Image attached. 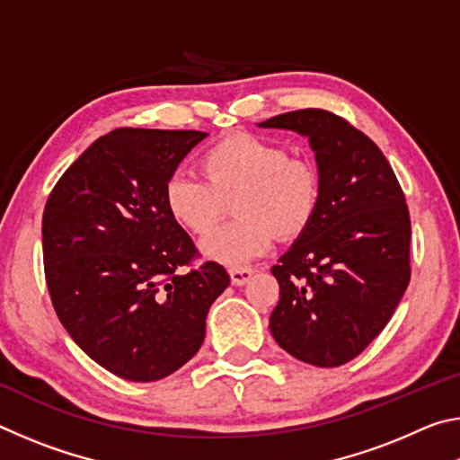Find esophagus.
Returning a JSON list of instances; mask_svg holds the SVG:
<instances>
[{
    "instance_id": "34e87169",
    "label": "esophagus",
    "mask_w": 460,
    "mask_h": 460,
    "mask_svg": "<svg viewBox=\"0 0 460 460\" xmlns=\"http://www.w3.org/2000/svg\"><path fill=\"white\" fill-rule=\"evenodd\" d=\"M255 274L253 268H247V266H241V268H231L229 270V276H231V282L235 286H243L247 284L252 276Z\"/></svg>"
}]
</instances>
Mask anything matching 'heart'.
<instances>
[{
	"mask_svg": "<svg viewBox=\"0 0 460 460\" xmlns=\"http://www.w3.org/2000/svg\"><path fill=\"white\" fill-rule=\"evenodd\" d=\"M200 178L174 174L164 186L168 215L194 235L211 231L233 199L237 217L202 241L207 258L237 266L290 241L316 219L323 178L313 160L253 134H231L199 158Z\"/></svg>",
	"mask_w": 460,
	"mask_h": 460,
	"instance_id": "obj_1",
	"label": "heart"
}]
</instances>
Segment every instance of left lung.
<instances>
[{
	"label": "left lung",
	"instance_id": "obj_1",
	"mask_svg": "<svg viewBox=\"0 0 460 460\" xmlns=\"http://www.w3.org/2000/svg\"><path fill=\"white\" fill-rule=\"evenodd\" d=\"M306 136L323 199L306 233L278 260L270 331L316 367L355 359L384 331L410 284V213L392 166L371 139L326 109L260 123Z\"/></svg>",
	"mask_w": 460,
	"mask_h": 460
}]
</instances>
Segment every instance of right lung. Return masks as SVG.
I'll use <instances>...</instances> for the list:
<instances>
[{"instance_id":"right-lung-1","label":"right lung","mask_w":460,"mask_h":460,"mask_svg":"<svg viewBox=\"0 0 460 460\" xmlns=\"http://www.w3.org/2000/svg\"><path fill=\"white\" fill-rule=\"evenodd\" d=\"M205 131L119 128L60 176L42 215L44 274L73 341L101 367L155 381L192 359L229 286L168 215L164 186Z\"/></svg>"}]
</instances>
